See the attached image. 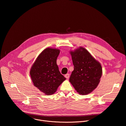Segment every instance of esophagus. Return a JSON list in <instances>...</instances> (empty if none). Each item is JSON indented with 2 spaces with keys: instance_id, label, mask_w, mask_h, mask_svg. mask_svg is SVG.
Wrapping results in <instances>:
<instances>
[{
  "instance_id": "1",
  "label": "esophagus",
  "mask_w": 126,
  "mask_h": 126,
  "mask_svg": "<svg viewBox=\"0 0 126 126\" xmlns=\"http://www.w3.org/2000/svg\"><path fill=\"white\" fill-rule=\"evenodd\" d=\"M65 77L66 78V79H68L69 78V74H66L65 75Z\"/></svg>"
}]
</instances>
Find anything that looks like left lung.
<instances>
[{"label": "left lung", "instance_id": "left-lung-1", "mask_svg": "<svg viewBox=\"0 0 126 126\" xmlns=\"http://www.w3.org/2000/svg\"><path fill=\"white\" fill-rule=\"evenodd\" d=\"M74 70L69 81L80 94H90L97 86L102 75L101 64L85 48L70 51Z\"/></svg>", "mask_w": 126, "mask_h": 126}]
</instances>
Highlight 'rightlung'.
Instances as JSON below:
<instances>
[{
	"label": "right lung",
	"instance_id": "add662e5",
	"mask_svg": "<svg viewBox=\"0 0 126 126\" xmlns=\"http://www.w3.org/2000/svg\"><path fill=\"white\" fill-rule=\"evenodd\" d=\"M60 50L47 48L43 50L32 65L30 75L34 85L46 95L54 94L66 78L57 64Z\"/></svg>",
	"mask_w": 126,
	"mask_h": 126
}]
</instances>
